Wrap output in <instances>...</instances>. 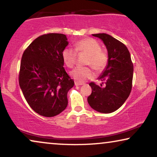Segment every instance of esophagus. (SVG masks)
Wrapping results in <instances>:
<instances>
[{
  "mask_svg": "<svg viewBox=\"0 0 157 157\" xmlns=\"http://www.w3.org/2000/svg\"><path fill=\"white\" fill-rule=\"evenodd\" d=\"M75 85L76 86H80V85H85V83H84V82H79L75 81Z\"/></svg>",
  "mask_w": 157,
  "mask_h": 157,
  "instance_id": "obj_1",
  "label": "esophagus"
}]
</instances>
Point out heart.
I'll return each mask as SVG.
<instances>
[{
    "mask_svg": "<svg viewBox=\"0 0 157 157\" xmlns=\"http://www.w3.org/2000/svg\"><path fill=\"white\" fill-rule=\"evenodd\" d=\"M75 49L65 48L62 51V58L65 65L72 68L75 64L78 54L86 55L85 64L92 66L97 72H101L106 68L109 61V56L102 50L101 44L96 39L85 38L75 44ZM90 66H78L71 72V75L76 81L82 82L92 78L94 73Z\"/></svg>",
    "mask_w": 157,
    "mask_h": 157,
    "instance_id": "obj_1",
    "label": "heart"
}]
</instances>
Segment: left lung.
Wrapping results in <instances>:
<instances>
[{
    "mask_svg": "<svg viewBox=\"0 0 157 157\" xmlns=\"http://www.w3.org/2000/svg\"><path fill=\"white\" fill-rule=\"evenodd\" d=\"M104 41L108 50L109 61L99 80L103 86L90 83L92 94L87 98L95 111L109 113L116 111L129 97L132 85L133 64L128 48L122 42L109 34H94Z\"/></svg>",
    "mask_w": 157,
    "mask_h": 157,
    "instance_id": "1",
    "label": "left lung"
}]
</instances>
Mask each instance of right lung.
Segmentation results:
<instances>
[{
	"label": "right lung",
	"mask_w": 157,
	"mask_h": 157,
	"mask_svg": "<svg viewBox=\"0 0 157 157\" xmlns=\"http://www.w3.org/2000/svg\"><path fill=\"white\" fill-rule=\"evenodd\" d=\"M67 40L63 34L41 35L22 54L19 84L28 104L41 116H56L67 106V94L74 80L63 67L62 51Z\"/></svg>",
	"instance_id": "1"
}]
</instances>
